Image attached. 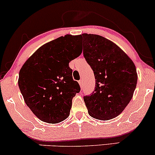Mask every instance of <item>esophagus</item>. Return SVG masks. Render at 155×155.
<instances>
[{"label": "esophagus", "mask_w": 155, "mask_h": 155, "mask_svg": "<svg viewBox=\"0 0 155 155\" xmlns=\"http://www.w3.org/2000/svg\"><path fill=\"white\" fill-rule=\"evenodd\" d=\"M78 83H79V85H80V86H81V87H83V81H82V80H81V81H79V82H78Z\"/></svg>", "instance_id": "34e87169"}]
</instances>
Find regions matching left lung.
Returning <instances> with one entry per match:
<instances>
[{"mask_svg":"<svg viewBox=\"0 0 155 155\" xmlns=\"http://www.w3.org/2000/svg\"><path fill=\"white\" fill-rule=\"evenodd\" d=\"M83 55L95 78L94 91L84 96L90 116L110 120L119 115L133 97L137 83L133 61L113 41L96 34H83Z\"/></svg>","mask_w":155,"mask_h":155,"instance_id":"1","label":"left lung"}]
</instances>
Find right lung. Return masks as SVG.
Returning a JSON list of instances; mask_svg holds the SVG:
<instances>
[{
  "label": "right lung",
  "instance_id": "obj_1",
  "mask_svg": "<svg viewBox=\"0 0 155 155\" xmlns=\"http://www.w3.org/2000/svg\"><path fill=\"white\" fill-rule=\"evenodd\" d=\"M80 35L68 34L45 44L19 72L18 87L24 101L41 121L57 124L70 115L72 101L81 91L69 62L81 54Z\"/></svg>",
  "mask_w": 155,
  "mask_h": 155
}]
</instances>
